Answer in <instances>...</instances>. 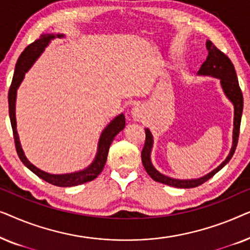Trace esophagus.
<instances>
[{"instance_id": "1", "label": "esophagus", "mask_w": 250, "mask_h": 250, "mask_svg": "<svg viewBox=\"0 0 250 250\" xmlns=\"http://www.w3.org/2000/svg\"><path fill=\"white\" fill-rule=\"evenodd\" d=\"M132 115H133V117H134L135 119H138V118L141 117V112H140L139 108H134V109H133Z\"/></svg>"}]
</instances>
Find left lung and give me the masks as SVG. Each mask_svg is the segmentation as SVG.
Wrapping results in <instances>:
<instances>
[{
	"label": "left lung",
	"instance_id": "left-lung-1",
	"mask_svg": "<svg viewBox=\"0 0 250 250\" xmlns=\"http://www.w3.org/2000/svg\"><path fill=\"white\" fill-rule=\"evenodd\" d=\"M206 47L208 51V56L205 60V62L201 64L199 74L200 75H210V76L217 77L221 80L222 87L227 94V97L232 101L234 105V128H233V146H232L230 155L228 158L214 169L204 177L197 180H175L172 177L165 176L160 174L155 167L152 166L151 162H150V151H151L152 146V135L148 128L146 129V142L145 146H143L141 152L142 164L146 173L149 174L152 180L157 181V182L166 184V186L174 187V188H181V189H191V188L199 187L204 184L206 181H208L210 177H213L218 170L223 168L227 164L230 162V159L233 156L238 145L239 133H240V124H241V116H242V109H244V97H242L241 88L239 86V82L237 74H235V69L232 61L229 59L227 54L218 50L216 46L214 45L213 42L207 41Z\"/></svg>",
	"mask_w": 250,
	"mask_h": 250
}]
</instances>
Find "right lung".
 Here are the masks:
<instances>
[{"label":"right lung","mask_w":250,"mask_h":250,"mask_svg":"<svg viewBox=\"0 0 250 250\" xmlns=\"http://www.w3.org/2000/svg\"><path fill=\"white\" fill-rule=\"evenodd\" d=\"M62 36V35H58ZM54 35L52 34H43L41 35L39 40H36L35 42L29 44L25 50L22 51V53L20 54L18 61L16 63V69L15 74H13V78L10 85L9 93H8V101H9V115H10V122H11L12 126V132H13V139H15V146L17 153H18L20 160H21L23 165L32 170L34 174H36L37 176L41 179L46 181L47 183L53 184L57 187H75L80 186V184L90 182V181L94 180L99 174L102 172L104 167L107 162V156L109 151V146H110L112 140L115 139V136L125 127V116L119 115L118 117H116L110 124H109L104 132H102L100 141H99V148L98 153L95 157L94 162L87 167L86 169L81 170L77 173H71V174H63V175H52V174H47L43 170L36 168L33 164H30L27 158L23 155L21 146H20L18 134H17L16 129V112H15V104H16V94H17V88L19 87L20 83H21L25 73L29 69L30 66L34 63L37 58L40 57V54L43 52V50L45 49V46L49 44V42L52 39H54Z\"/></svg>","instance_id":"obj_1"}]
</instances>
